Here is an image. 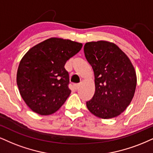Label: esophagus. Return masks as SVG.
I'll list each match as a JSON object with an SVG mask.
<instances>
[{
	"instance_id": "34e87169",
	"label": "esophagus",
	"mask_w": 153,
	"mask_h": 153,
	"mask_svg": "<svg viewBox=\"0 0 153 153\" xmlns=\"http://www.w3.org/2000/svg\"><path fill=\"white\" fill-rule=\"evenodd\" d=\"M80 84H74V87L75 89H78L79 87Z\"/></svg>"
}]
</instances>
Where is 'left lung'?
Segmentation results:
<instances>
[{"instance_id":"left-lung-1","label":"left lung","mask_w":153,"mask_h":153,"mask_svg":"<svg viewBox=\"0 0 153 153\" xmlns=\"http://www.w3.org/2000/svg\"><path fill=\"white\" fill-rule=\"evenodd\" d=\"M84 51L95 78V93L86 102L87 108L103 119L119 116L131 103L136 88V73L131 60L108 41L86 42Z\"/></svg>"}]
</instances>
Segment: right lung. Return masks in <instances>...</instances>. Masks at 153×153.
<instances>
[{"mask_svg": "<svg viewBox=\"0 0 153 153\" xmlns=\"http://www.w3.org/2000/svg\"><path fill=\"white\" fill-rule=\"evenodd\" d=\"M82 43L51 37L30 49L17 71L20 95L33 112L42 116L55 113L69 97L67 60L81 50Z\"/></svg>", "mask_w": 153, "mask_h": 153, "instance_id": "add662e5", "label": "right lung"}]
</instances>
